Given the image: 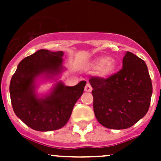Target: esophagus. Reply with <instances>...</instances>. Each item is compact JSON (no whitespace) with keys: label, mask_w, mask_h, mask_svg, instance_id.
I'll return each instance as SVG.
<instances>
[{"label":"esophagus","mask_w":161,"mask_h":161,"mask_svg":"<svg viewBox=\"0 0 161 161\" xmlns=\"http://www.w3.org/2000/svg\"><path fill=\"white\" fill-rule=\"evenodd\" d=\"M92 86L90 85V84L89 83H87L86 84V85H85V92H91L92 91Z\"/></svg>","instance_id":"1"}]
</instances>
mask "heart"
Listing matches in <instances>:
<instances>
[{"label":"heart","instance_id":"1","mask_svg":"<svg viewBox=\"0 0 161 161\" xmlns=\"http://www.w3.org/2000/svg\"><path fill=\"white\" fill-rule=\"evenodd\" d=\"M90 67L94 70H98L100 76L108 78L117 72L118 63L113 58L108 56H98L90 64Z\"/></svg>","mask_w":161,"mask_h":161}]
</instances>
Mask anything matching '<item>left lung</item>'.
Wrapping results in <instances>:
<instances>
[{"mask_svg":"<svg viewBox=\"0 0 161 161\" xmlns=\"http://www.w3.org/2000/svg\"><path fill=\"white\" fill-rule=\"evenodd\" d=\"M93 110L97 121L109 129L129 128L145 116L153 85L144 61L126 52L123 69L107 79L92 77Z\"/></svg>","mask_w":161,"mask_h":161,"instance_id":"obj_1","label":"left lung"}]
</instances>
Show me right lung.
<instances>
[{
	"mask_svg": "<svg viewBox=\"0 0 161 161\" xmlns=\"http://www.w3.org/2000/svg\"><path fill=\"white\" fill-rule=\"evenodd\" d=\"M63 56L61 51L38 50L18 64L11 78L9 93L14 113L33 130L51 131L62 128L83 94L86 81L66 86L59 80L66 70ZM39 80L55 83L48 93L39 95L36 92Z\"/></svg>",
	"mask_w": 161,
	"mask_h": 161,
	"instance_id": "right-lung-1",
	"label": "right lung"
}]
</instances>
